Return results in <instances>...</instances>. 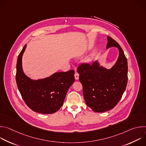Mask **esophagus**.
<instances>
[{
    "mask_svg": "<svg viewBox=\"0 0 146 146\" xmlns=\"http://www.w3.org/2000/svg\"><path fill=\"white\" fill-rule=\"evenodd\" d=\"M74 78L77 80H78V78H79V74L77 72H76V73L74 74Z\"/></svg>",
    "mask_w": 146,
    "mask_h": 146,
    "instance_id": "obj_1",
    "label": "esophagus"
}]
</instances>
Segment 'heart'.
I'll return each instance as SVG.
<instances>
[{"mask_svg": "<svg viewBox=\"0 0 146 146\" xmlns=\"http://www.w3.org/2000/svg\"><path fill=\"white\" fill-rule=\"evenodd\" d=\"M95 55V52H93L88 57H87L86 59V60H85L86 62H87V63H90V62L93 60Z\"/></svg>", "mask_w": 146, "mask_h": 146, "instance_id": "1", "label": "heart"}]
</instances>
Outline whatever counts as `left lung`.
I'll return each instance as SVG.
<instances>
[{
  "label": "left lung",
  "mask_w": 146,
  "mask_h": 146,
  "mask_svg": "<svg viewBox=\"0 0 146 146\" xmlns=\"http://www.w3.org/2000/svg\"><path fill=\"white\" fill-rule=\"evenodd\" d=\"M106 49L116 47L118 57L111 68L100 66L99 60L92 65L82 64L77 69L87 105L102 113L113 109L121 99L128 82V62L118 43L108 36Z\"/></svg>",
  "instance_id": "obj_1"
}]
</instances>
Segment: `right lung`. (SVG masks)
Listing matches in <instances>:
<instances>
[{
  "label": "right lung",
  "mask_w": 146,
  "mask_h": 146,
  "mask_svg": "<svg viewBox=\"0 0 146 146\" xmlns=\"http://www.w3.org/2000/svg\"><path fill=\"white\" fill-rule=\"evenodd\" d=\"M25 44L17 62L16 82L18 90L27 106L41 114H52L64 104L67 92L74 82V71L56 72L49 77L33 80L24 72L22 59Z\"/></svg>",
  "instance_id": "1"
}]
</instances>
